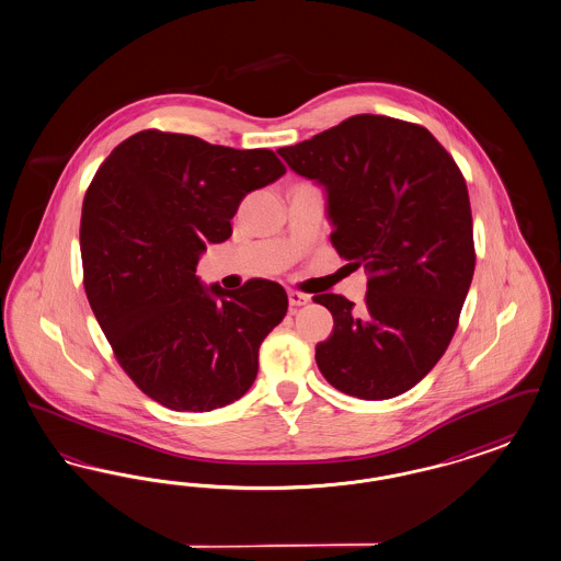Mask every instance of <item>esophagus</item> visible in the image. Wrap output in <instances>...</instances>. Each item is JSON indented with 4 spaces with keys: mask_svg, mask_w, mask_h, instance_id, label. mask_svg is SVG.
<instances>
[{
    "mask_svg": "<svg viewBox=\"0 0 561 561\" xmlns=\"http://www.w3.org/2000/svg\"><path fill=\"white\" fill-rule=\"evenodd\" d=\"M288 300H290V307H305L307 302H311V296H307L302 291L290 290L288 291Z\"/></svg>",
    "mask_w": 561,
    "mask_h": 561,
    "instance_id": "34e87169",
    "label": "esophagus"
}]
</instances>
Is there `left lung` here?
<instances>
[{"mask_svg":"<svg viewBox=\"0 0 561 561\" xmlns=\"http://www.w3.org/2000/svg\"><path fill=\"white\" fill-rule=\"evenodd\" d=\"M298 175L328 192L330 236L369 275L365 307L317 294L334 317L314 360L323 378L363 401L413 388L445 355L470 290L476 250L468 185L426 127L357 114L279 148Z\"/></svg>","mask_w":561,"mask_h":561,"instance_id":"1","label":"left lung"}]
</instances>
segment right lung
<instances>
[{"instance_id":"1","label":"right lung","mask_w":561,"mask_h":561,"mask_svg":"<svg viewBox=\"0 0 561 561\" xmlns=\"http://www.w3.org/2000/svg\"><path fill=\"white\" fill-rule=\"evenodd\" d=\"M284 173L265 148L158 129L127 137L98 169L81 213L83 286L118 365L157 403L213 411L256 378L286 290L270 279L204 288L196 265L208 242L231 236L248 192Z\"/></svg>"}]
</instances>
